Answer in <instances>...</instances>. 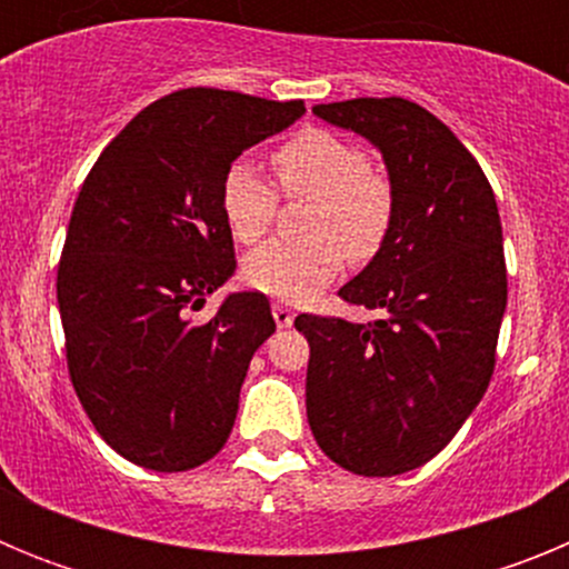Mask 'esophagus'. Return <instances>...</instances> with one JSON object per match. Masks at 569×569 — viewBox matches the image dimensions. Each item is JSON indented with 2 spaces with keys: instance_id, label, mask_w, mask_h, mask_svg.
<instances>
[{
  "instance_id": "obj_1",
  "label": "esophagus",
  "mask_w": 569,
  "mask_h": 569,
  "mask_svg": "<svg viewBox=\"0 0 569 569\" xmlns=\"http://www.w3.org/2000/svg\"><path fill=\"white\" fill-rule=\"evenodd\" d=\"M273 319H276V325H279V328H290V325H293V319H296V313L288 308V305H284V301H276Z\"/></svg>"
}]
</instances>
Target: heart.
<instances>
[{
	"label": "heart",
	"mask_w": 569,
	"mask_h": 569,
	"mask_svg": "<svg viewBox=\"0 0 569 569\" xmlns=\"http://www.w3.org/2000/svg\"><path fill=\"white\" fill-rule=\"evenodd\" d=\"M288 196H310L301 241H268L244 259V281L281 301H308L345 268L367 264L393 228V188L367 164L361 148L330 130H301L273 156ZM222 216L241 244L268 233L276 193L250 162H233L222 179Z\"/></svg>",
	"instance_id": "b5f03b06"
}]
</instances>
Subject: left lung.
Listing matches in <instances>:
<instances>
[{
	"instance_id": "8db88e82",
	"label": "left lung",
	"mask_w": 569,
	"mask_h": 569,
	"mask_svg": "<svg viewBox=\"0 0 569 569\" xmlns=\"http://www.w3.org/2000/svg\"><path fill=\"white\" fill-rule=\"evenodd\" d=\"M381 153L385 248L339 296L373 325L296 316L310 345L308 421L356 476H399L445 450L485 396L507 308L501 219L487 176L441 119L407 99L316 104Z\"/></svg>"
}]
</instances>
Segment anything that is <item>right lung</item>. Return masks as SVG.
Wrapping results in <instances>:
<instances>
[{
  "mask_svg": "<svg viewBox=\"0 0 569 569\" xmlns=\"http://www.w3.org/2000/svg\"><path fill=\"white\" fill-rule=\"evenodd\" d=\"M301 113V99L176 90L79 190L57 276L68 370L97 433L133 465L193 470L233 430L250 359L276 330L270 305L239 290L204 325L190 313L236 273L224 173Z\"/></svg>",
  "mask_w": 569,
  "mask_h": 569,
  "instance_id": "obj_1",
  "label": "right lung"
}]
</instances>
